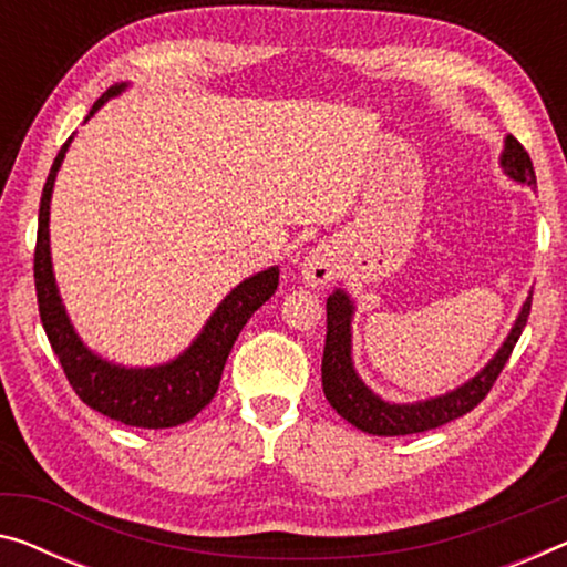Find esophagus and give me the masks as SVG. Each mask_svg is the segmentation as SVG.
<instances>
[{"instance_id": "obj_1", "label": "esophagus", "mask_w": 567, "mask_h": 567, "mask_svg": "<svg viewBox=\"0 0 567 567\" xmlns=\"http://www.w3.org/2000/svg\"><path fill=\"white\" fill-rule=\"evenodd\" d=\"M301 276H303V281L311 286H321V284L332 281V276H334L332 258H329V254H324V250H311V254L303 258V264H301Z\"/></svg>"}]
</instances>
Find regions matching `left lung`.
<instances>
[{
  "label": "left lung",
  "mask_w": 567,
  "mask_h": 567,
  "mask_svg": "<svg viewBox=\"0 0 567 567\" xmlns=\"http://www.w3.org/2000/svg\"><path fill=\"white\" fill-rule=\"evenodd\" d=\"M502 167L512 179L525 182L527 187H537L533 159H529L525 146H522L512 134L507 136V142H504ZM529 307H533V296H529L525 307H522L515 327H512L502 350L496 352L494 360L486 364L476 378L468 380L466 385L456 388L454 393L425 400V403L393 405L380 400L360 378H357L350 357V321L354 307L350 296L344 291H334L327 299V342L324 360H321V385H324L329 405H332L344 421H350L354 429L372 435L423 433L456 421V417L474 411V408L489 395L492 385L496 378H499L504 364H507L512 350H515L522 329L527 324Z\"/></svg>",
  "instance_id": "left-lung-1"
}]
</instances>
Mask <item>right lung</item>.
<instances>
[{
  "instance_id": "right-lung-1",
  "label": "right lung",
  "mask_w": 567,
  "mask_h": 567,
  "mask_svg": "<svg viewBox=\"0 0 567 567\" xmlns=\"http://www.w3.org/2000/svg\"><path fill=\"white\" fill-rule=\"evenodd\" d=\"M124 89V83L109 89L93 103L89 116H93L111 95ZM68 144H71V138L58 152L45 187H42L38 243H34V291H38L40 319L52 352L63 364V372L75 395L85 405H91L93 411L109 415L113 421L136 425V429H172V425L193 421L215 398L225 360H228L240 329L254 317V311H258L274 296L278 286V268H268L264 274L250 276L248 281H243L238 289L225 296V301L205 324L203 334L174 362L146 370H126L118 368V364L103 362L73 332L71 321L65 317L63 301L58 296L50 264V195Z\"/></svg>"
}]
</instances>
